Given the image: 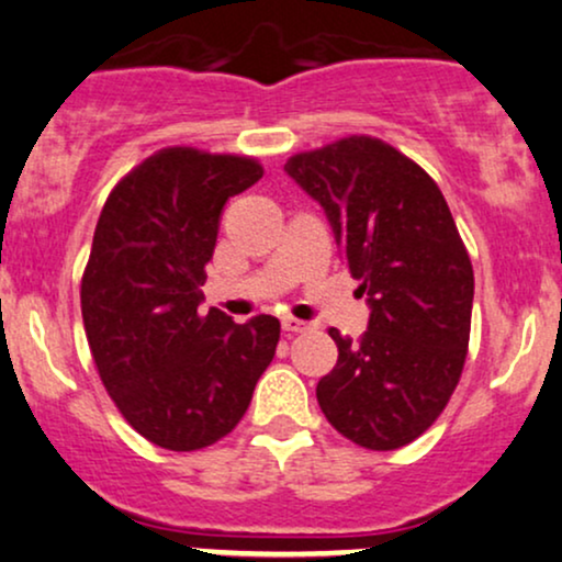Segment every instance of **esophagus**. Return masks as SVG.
<instances>
[{
	"label": "esophagus",
	"instance_id": "obj_1",
	"mask_svg": "<svg viewBox=\"0 0 562 562\" xmlns=\"http://www.w3.org/2000/svg\"><path fill=\"white\" fill-rule=\"evenodd\" d=\"M308 327H312L308 322L290 317V314H288V317H282V330H285V333H306Z\"/></svg>",
	"mask_w": 562,
	"mask_h": 562
}]
</instances>
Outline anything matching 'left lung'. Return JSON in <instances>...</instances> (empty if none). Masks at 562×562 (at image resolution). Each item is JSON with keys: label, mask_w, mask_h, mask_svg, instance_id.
<instances>
[{"label": "left lung", "mask_w": 562, "mask_h": 562, "mask_svg": "<svg viewBox=\"0 0 562 562\" xmlns=\"http://www.w3.org/2000/svg\"><path fill=\"white\" fill-rule=\"evenodd\" d=\"M325 209L370 325L357 344L335 327L338 364L317 385L327 423L391 451L423 436L460 383L473 314V263L441 190L389 142L353 134L288 158Z\"/></svg>", "instance_id": "obj_1"}]
</instances>
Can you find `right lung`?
Wrapping results in <instances>:
<instances>
[{
    "mask_svg": "<svg viewBox=\"0 0 562 562\" xmlns=\"http://www.w3.org/2000/svg\"><path fill=\"white\" fill-rule=\"evenodd\" d=\"M263 177L248 156L164 147L113 187L81 277L102 385L160 449L195 451L243 420L274 359L280 322L200 312L224 203Z\"/></svg>",
    "mask_w": 562,
    "mask_h": 562,
    "instance_id": "obj_1",
    "label": "right lung"
}]
</instances>
